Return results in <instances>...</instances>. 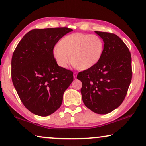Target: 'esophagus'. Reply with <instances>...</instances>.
<instances>
[{
    "label": "esophagus",
    "mask_w": 146,
    "mask_h": 146,
    "mask_svg": "<svg viewBox=\"0 0 146 146\" xmlns=\"http://www.w3.org/2000/svg\"><path fill=\"white\" fill-rule=\"evenodd\" d=\"M73 75H74V78H76V76H77V74L76 73V72H74Z\"/></svg>",
    "instance_id": "1"
}]
</instances>
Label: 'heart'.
Listing matches in <instances>:
<instances>
[{
  "label": "heart",
  "mask_w": 146,
  "mask_h": 146,
  "mask_svg": "<svg viewBox=\"0 0 146 146\" xmlns=\"http://www.w3.org/2000/svg\"><path fill=\"white\" fill-rule=\"evenodd\" d=\"M59 45L54 47L53 54L62 68H67L72 60L80 69H88L98 62L104 49L103 39L94 34H70L62 38Z\"/></svg>",
  "instance_id": "obj_1"
}]
</instances>
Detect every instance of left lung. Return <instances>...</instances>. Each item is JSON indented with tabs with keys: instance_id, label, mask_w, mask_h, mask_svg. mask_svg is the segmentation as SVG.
Wrapping results in <instances>:
<instances>
[{
	"instance_id": "8db88e82",
	"label": "left lung",
	"mask_w": 146,
	"mask_h": 146,
	"mask_svg": "<svg viewBox=\"0 0 146 146\" xmlns=\"http://www.w3.org/2000/svg\"><path fill=\"white\" fill-rule=\"evenodd\" d=\"M103 39L104 49L96 64L78 73L82 83L83 102L98 114H106L123 102L132 77L128 48L116 35L95 31Z\"/></svg>"
}]
</instances>
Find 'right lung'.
Here are the masks:
<instances>
[{
	"label": "right lung",
	"mask_w": 146,
	"mask_h": 146,
	"mask_svg": "<svg viewBox=\"0 0 146 146\" xmlns=\"http://www.w3.org/2000/svg\"><path fill=\"white\" fill-rule=\"evenodd\" d=\"M71 31L66 27L33 29L14 51L13 85L24 106L34 114L47 116L55 112L72 82V72L59 66L53 54L56 44Z\"/></svg>",
	"instance_id": "obj_1"
}]
</instances>
